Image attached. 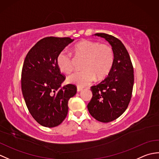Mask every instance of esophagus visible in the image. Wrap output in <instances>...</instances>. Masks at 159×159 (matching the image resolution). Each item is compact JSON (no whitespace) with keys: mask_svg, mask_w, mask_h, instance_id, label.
Returning <instances> with one entry per match:
<instances>
[{"mask_svg":"<svg viewBox=\"0 0 159 159\" xmlns=\"http://www.w3.org/2000/svg\"><path fill=\"white\" fill-rule=\"evenodd\" d=\"M82 90H83V89L81 88V87H77V92H81Z\"/></svg>","mask_w":159,"mask_h":159,"instance_id":"obj_1","label":"esophagus"}]
</instances>
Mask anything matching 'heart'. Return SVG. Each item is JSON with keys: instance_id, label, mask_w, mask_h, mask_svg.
<instances>
[{"instance_id": "heart-1", "label": "heart", "mask_w": 159, "mask_h": 159, "mask_svg": "<svg viewBox=\"0 0 159 159\" xmlns=\"http://www.w3.org/2000/svg\"><path fill=\"white\" fill-rule=\"evenodd\" d=\"M76 57L85 58L83 71L76 72L67 77V82L79 87H85L108 75L112 67L114 54L109 45L100 44L91 40H82L73 47ZM57 63L61 72L68 74L74 69L72 55L66 50L61 51L57 57Z\"/></svg>"}]
</instances>
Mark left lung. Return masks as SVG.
Here are the masks:
<instances>
[{
    "instance_id": "obj_1",
    "label": "left lung",
    "mask_w": 159,
    "mask_h": 159,
    "mask_svg": "<svg viewBox=\"0 0 159 159\" xmlns=\"http://www.w3.org/2000/svg\"><path fill=\"white\" fill-rule=\"evenodd\" d=\"M112 46L113 66L109 75L96 86L91 87L92 98L87 109L93 117L101 122L116 120L128 106L133 92L134 70L130 55L120 39L106 33H96Z\"/></svg>"
}]
</instances>
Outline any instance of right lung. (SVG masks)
<instances>
[{
  "instance_id": "obj_1",
  "label": "right lung",
  "mask_w": 159,
  "mask_h": 159,
  "mask_svg": "<svg viewBox=\"0 0 159 159\" xmlns=\"http://www.w3.org/2000/svg\"><path fill=\"white\" fill-rule=\"evenodd\" d=\"M73 41L70 38H43L29 50L24 61V99L33 117L43 126L52 128L61 123L68 111V100L76 93L75 85L61 87L65 76L57 63L58 54Z\"/></svg>"
}]
</instances>
